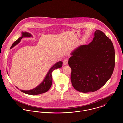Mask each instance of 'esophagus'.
I'll return each instance as SVG.
<instances>
[{"label": "esophagus", "mask_w": 123, "mask_h": 123, "mask_svg": "<svg viewBox=\"0 0 123 123\" xmlns=\"http://www.w3.org/2000/svg\"><path fill=\"white\" fill-rule=\"evenodd\" d=\"M68 62V59H65L63 61V64L64 65H66L67 64Z\"/></svg>", "instance_id": "1"}]
</instances>
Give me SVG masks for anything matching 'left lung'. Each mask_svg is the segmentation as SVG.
<instances>
[{"label":"left lung","instance_id":"obj_1","mask_svg":"<svg viewBox=\"0 0 123 123\" xmlns=\"http://www.w3.org/2000/svg\"><path fill=\"white\" fill-rule=\"evenodd\" d=\"M94 36L88 45L74 50L68 61L73 87L84 93L95 91L104 86L115 66V51L111 40L99 30L95 31Z\"/></svg>","mask_w":123,"mask_h":123}]
</instances>
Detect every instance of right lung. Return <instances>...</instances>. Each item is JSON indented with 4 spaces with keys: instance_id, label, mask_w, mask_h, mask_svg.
Here are the masks:
<instances>
[{
    "instance_id": "1",
    "label": "right lung",
    "mask_w": 123,
    "mask_h": 123,
    "mask_svg": "<svg viewBox=\"0 0 123 123\" xmlns=\"http://www.w3.org/2000/svg\"><path fill=\"white\" fill-rule=\"evenodd\" d=\"M22 36L20 37L17 41H15L12 45L10 49H12L13 47L16 46L19 42L21 41V40L24 37H33L29 33L24 32L22 33ZM63 62L62 61H59L54 64L53 66L50 68L47 73V75L45 77L44 80L42 81L40 85H39L36 88L29 90H23L20 89V90L25 94H30V95H37L39 94H43L46 93L51 88L52 82H53V78H52V72L55 69H58L62 66ZM8 73V72H7Z\"/></svg>"
}]
</instances>
